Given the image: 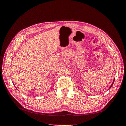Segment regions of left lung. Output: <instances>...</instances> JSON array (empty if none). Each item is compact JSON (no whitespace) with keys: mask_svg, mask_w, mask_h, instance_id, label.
<instances>
[{"mask_svg":"<svg viewBox=\"0 0 126 126\" xmlns=\"http://www.w3.org/2000/svg\"><path fill=\"white\" fill-rule=\"evenodd\" d=\"M114 80H115V79H114ZM114 80H113V82H114ZM112 85H113V84H112ZM112 85H111V87H110V88H111V86H112Z\"/></svg>","mask_w":126,"mask_h":126,"instance_id":"obj_1","label":"left lung"}]
</instances>
